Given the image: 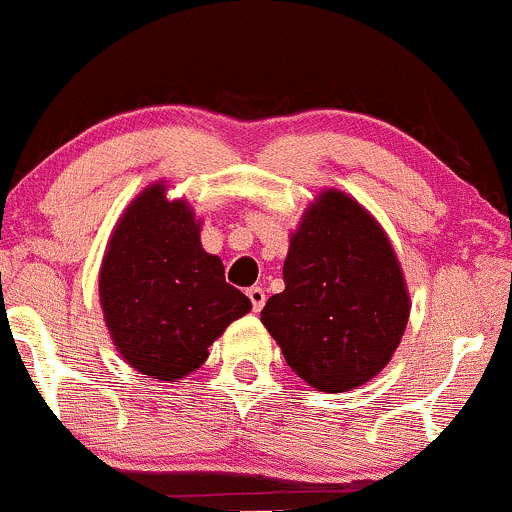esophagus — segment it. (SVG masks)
I'll use <instances>...</instances> for the list:
<instances>
[{"mask_svg": "<svg viewBox=\"0 0 512 512\" xmlns=\"http://www.w3.org/2000/svg\"><path fill=\"white\" fill-rule=\"evenodd\" d=\"M247 299L252 303V311H262V306H265L267 301V294L262 286H250V289H247Z\"/></svg>", "mask_w": 512, "mask_h": 512, "instance_id": "obj_1", "label": "esophagus"}]
</instances>
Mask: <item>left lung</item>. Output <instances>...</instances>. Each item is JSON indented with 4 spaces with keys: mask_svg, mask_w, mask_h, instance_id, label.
<instances>
[{
    "mask_svg": "<svg viewBox=\"0 0 512 512\" xmlns=\"http://www.w3.org/2000/svg\"><path fill=\"white\" fill-rule=\"evenodd\" d=\"M408 313L384 230L350 196L325 192L291 238L284 291L262 308L286 364L320 391L355 389L386 367Z\"/></svg>",
    "mask_w": 512,
    "mask_h": 512,
    "instance_id": "obj_1",
    "label": "left lung"
}]
</instances>
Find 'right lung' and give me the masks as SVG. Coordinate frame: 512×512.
<instances>
[{"label": "right lung", "instance_id": "add662e5", "mask_svg": "<svg viewBox=\"0 0 512 512\" xmlns=\"http://www.w3.org/2000/svg\"><path fill=\"white\" fill-rule=\"evenodd\" d=\"M106 325L131 367L160 381L204 364L211 342L250 311L226 282V269L199 243V223L184 201L153 184L128 206L101 262Z\"/></svg>", "mask_w": 512, "mask_h": 512}]
</instances>
